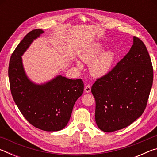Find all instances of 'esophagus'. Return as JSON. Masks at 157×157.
Wrapping results in <instances>:
<instances>
[{"instance_id":"obj_1","label":"esophagus","mask_w":157,"mask_h":157,"mask_svg":"<svg viewBox=\"0 0 157 157\" xmlns=\"http://www.w3.org/2000/svg\"><path fill=\"white\" fill-rule=\"evenodd\" d=\"M84 91L86 93H89L91 91V86H90V85H87V86H85Z\"/></svg>"}]
</instances>
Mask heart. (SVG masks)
Masks as SVG:
<instances>
[{"label":"heart","mask_w":157,"mask_h":157,"mask_svg":"<svg viewBox=\"0 0 157 157\" xmlns=\"http://www.w3.org/2000/svg\"><path fill=\"white\" fill-rule=\"evenodd\" d=\"M103 47L100 44H94L82 50L79 54L82 61L85 63H90V72L97 78L102 77L109 72L115 60V55L111 50L102 51ZM78 66L80 63L78 62Z\"/></svg>","instance_id":"1"}]
</instances>
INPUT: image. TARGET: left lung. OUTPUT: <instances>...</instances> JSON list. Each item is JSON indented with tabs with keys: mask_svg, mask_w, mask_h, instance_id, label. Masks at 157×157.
<instances>
[{
	"mask_svg": "<svg viewBox=\"0 0 157 157\" xmlns=\"http://www.w3.org/2000/svg\"><path fill=\"white\" fill-rule=\"evenodd\" d=\"M152 83L150 55L144 43L134 36L129 52L91 87L98 127L112 132L131 124L145 109Z\"/></svg>",
	"mask_w": 157,
	"mask_h": 157,
	"instance_id": "obj_1",
	"label": "left lung"
}]
</instances>
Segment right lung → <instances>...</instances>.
<instances>
[{
	"label": "right lung",
	"instance_id": "right-lung-1",
	"mask_svg": "<svg viewBox=\"0 0 157 157\" xmlns=\"http://www.w3.org/2000/svg\"><path fill=\"white\" fill-rule=\"evenodd\" d=\"M43 33L39 29L30 31L13 52L8 68L10 90L18 109L32 125L46 132L59 131L68 123L76 100L83 94L84 82L61 75L42 85L29 80L21 55Z\"/></svg>",
	"mask_w": 157,
	"mask_h": 157
}]
</instances>
